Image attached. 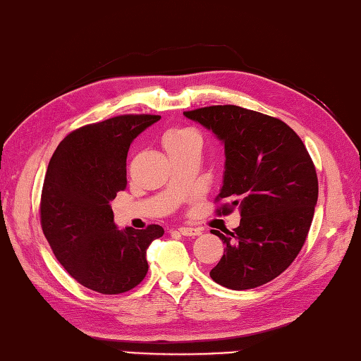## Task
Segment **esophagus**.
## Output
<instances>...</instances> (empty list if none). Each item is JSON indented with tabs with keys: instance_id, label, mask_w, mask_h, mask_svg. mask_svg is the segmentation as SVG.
Here are the masks:
<instances>
[{
	"instance_id": "1",
	"label": "esophagus",
	"mask_w": 361,
	"mask_h": 361,
	"mask_svg": "<svg viewBox=\"0 0 361 361\" xmlns=\"http://www.w3.org/2000/svg\"><path fill=\"white\" fill-rule=\"evenodd\" d=\"M178 231L182 236H199L202 233L201 228H193V227H179Z\"/></svg>"
}]
</instances>
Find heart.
Listing matches in <instances>:
<instances>
[{
    "mask_svg": "<svg viewBox=\"0 0 361 361\" xmlns=\"http://www.w3.org/2000/svg\"><path fill=\"white\" fill-rule=\"evenodd\" d=\"M190 139H197V135L188 130V128H171V130H168L164 137H162V143L165 149L174 147V145H179V143L190 140Z\"/></svg>",
    "mask_w": 361,
    "mask_h": 361,
    "instance_id": "heart-1",
    "label": "heart"
}]
</instances>
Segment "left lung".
I'll list each match as a JSON object with an SVG mask.
<instances>
[{"label":"left lung","mask_w":361,"mask_h":361,"mask_svg":"<svg viewBox=\"0 0 361 361\" xmlns=\"http://www.w3.org/2000/svg\"><path fill=\"white\" fill-rule=\"evenodd\" d=\"M222 140L224 183L216 213L241 212L239 227L228 235L212 230L226 248L213 281L231 290L266 284L290 266L306 241L318 199L315 165L283 120L235 105L185 111Z\"/></svg>","instance_id":"obj_1"}]
</instances>
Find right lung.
I'll return each instance as SVG.
<instances>
[{
	"mask_svg": "<svg viewBox=\"0 0 361 361\" xmlns=\"http://www.w3.org/2000/svg\"><path fill=\"white\" fill-rule=\"evenodd\" d=\"M160 116L125 114L69 133L44 176L39 219L55 258L82 286L103 295L134 289L148 271L147 248L164 235L118 230L109 202L126 188L131 142Z\"/></svg>",
	"mask_w": 361,
	"mask_h": 361,
	"instance_id": "add662e5",
	"label": "right lung"
}]
</instances>
